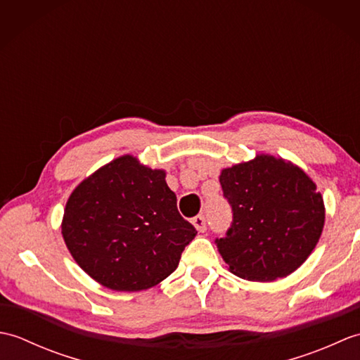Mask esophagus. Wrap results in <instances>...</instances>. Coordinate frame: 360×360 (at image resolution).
Wrapping results in <instances>:
<instances>
[{
    "label": "esophagus",
    "mask_w": 360,
    "mask_h": 360,
    "mask_svg": "<svg viewBox=\"0 0 360 360\" xmlns=\"http://www.w3.org/2000/svg\"><path fill=\"white\" fill-rule=\"evenodd\" d=\"M193 226L196 227L198 232H205L207 231V221H205V217L204 215H198L192 219Z\"/></svg>",
    "instance_id": "esophagus-1"
}]
</instances>
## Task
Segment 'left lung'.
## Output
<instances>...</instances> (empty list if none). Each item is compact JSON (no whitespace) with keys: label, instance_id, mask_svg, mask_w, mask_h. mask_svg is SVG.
Listing matches in <instances>:
<instances>
[{"label":"left lung","instance_id":"obj_1","mask_svg":"<svg viewBox=\"0 0 360 360\" xmlns=\"http://www.w3.org/2000/svg\"><path fill=\"white\" fill-rule=\"evenodd\" d=\"M232 223L215 240L235 275L252 281L286 277L309 257L325 223L323 200L307 173L267 155L219 176Z\"/></svg>","mask_w":360,"mask_h":360}]
</instances>
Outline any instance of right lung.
Returning a JSON list of instances; mask_svg holds the SVG:
<instances>
[{
    "label": "right lung",
    "mask_w": 360,
    "mask_h": 360,
    "mask_svg": "<svg viewBox=\"0 0 360 360\" xmlns=\"http://www.w3.org/2000/svg\"><path fill=\"white\" fill-rule=\"evenodd\" d=\"M62 233L88 275L133 292L167 278L198 232L178 212L165 173L122 156L74 190Z\"/></svg>",
    "instance_id": "obj_1"
}]
</instances>
